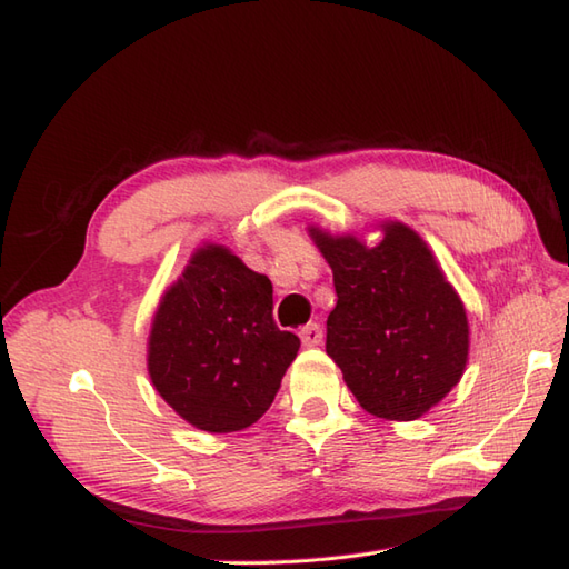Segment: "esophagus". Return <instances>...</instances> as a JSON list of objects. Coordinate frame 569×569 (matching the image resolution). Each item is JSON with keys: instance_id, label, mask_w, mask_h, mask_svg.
<instances>
[{"instance_id": "obj_1", "label": "esophagus", "mask_w": 569, "mask_h": 569, "mask_svg": "<svg viewBox=\"0 0 569 569\" xmlns=\"http://www.w3.org/2000/svg\"><path fill=\"white\" fill-rule=\"evenodd\" d=\"M300 340H303L306 347H316L322 342V328L318 322H308L306 328H300Z\"/></svg>"}]
</instances>
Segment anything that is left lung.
Masks as SVG:
<instances>
[{"instance_id":"1","label":"left lung","mask_w":569,"mask_h":569,"mask_svg":"<svg viewBox=\"0 0 569 569\" xmlns=\"http://www.w3.org/2000/svg\"><path fill=\"white\" fill-rule=\"evenodd\" d=\"M371 229L381 234L373 244L365 232L332 234L308 224L337 291L325 352L367 413L416 420L462 379L467 310L413 227L381 220Z\"/></svg>"}]
</instances>
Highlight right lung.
Returning <instances> with one entry per match:
<instances>
[{"label": "right lung", "instance_id": "right-lung-1", "mask_svg": "<svg viewBox=\"0 0 569 569\" xmlns=\"http://www.w3.org/2000/svg\"><path fill=\"white\" fill-rule=\"evenodd\" d=\"M300 349L273 322V286L237 253L202 241L161 293L147 340L153 389L192 428L253 426Z\"/></svg>", "mask_w": 569, "mask_h": 569}]
</instances>
